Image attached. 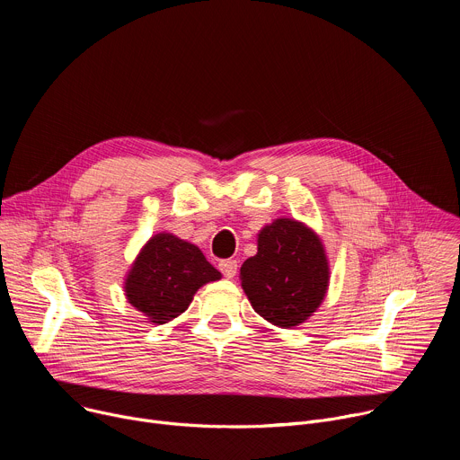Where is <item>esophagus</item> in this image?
Segmentation results:
<instances>
[{
    "instance_id": "obj_1",
    "label": "esophagus",
    "mask_w": 460,
    "mask_h": 460,
    "mask_svg": "<svg viewBox=\"0 0 460 460\" xmlns=\"http://www.w3.org/2000/svg\"><path fill=\"white\" fill-rule=\"evenodd\" d=\"M218 268H220V271H222V275L224 277H227V279H233L234 275H236V271H238V261L236 260H222L220 264H218Z\"/></svg>"
}]
</instances>
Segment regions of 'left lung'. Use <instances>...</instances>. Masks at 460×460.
Segmentation results:
<instances>
[{"mask_svg": "<svg viewBox=\"0 0 460 460\" xmlns=\"http://www.w3.org/2000/svg\"><path fill=\"white\" fill-rule=\"evenodd\" d=\"M242 288L252 309L280 327L304 322L322 302L330 268L318 236L280 218L258 234V252L243 261Z\"/></svg>", "mask_w": 460, "mask_h": 460, "instance_id": "left-lung-1", "label": "left lung"}]
</instances>
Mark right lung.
<instances>
[{"label":"right lung","instance_id":"add662e5","mask_svg":"<svg viewBox=\"0 0 460 460\" xmlns=\"http://www.w3.org/2000/svg\"><path fill=\"white\" fill-rule=\"evenodd\" d=\"M220 273L202 251L172 234L160 233L149 240L130 270L127 300L155 323H165L187 309L192 295Z\"/></svg>","mask_w":460,"mask_h":460}]
</instances>
